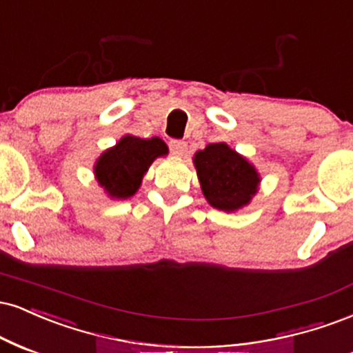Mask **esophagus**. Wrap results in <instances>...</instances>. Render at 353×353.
<instances>
[{
  "mask_svg": "<svg viewBox=\"0 0 353 353\" xmlns=\"http://www.w3.org/2000/svg\"><path fill=\"white\" fill-rule=\"evenodd\" d=\"M169 148H171V151L177 156H184L185 151H188V144L184 141H179V139H172V141L169 143Z\"/></svg>",
  "mask_w": 353,
  "mask_h": 353,
  "instance_id": "1",
  "label": "esophagus"
}]
</instances>
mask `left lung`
I'll return each mask as SVG.
<instances>
[{
  "mask_svg": "<svg viewBox=\"0 0 353 353\" xmlns=\"http://www.w3.org/2000/svg\"><path fill=\"white\" fill-rule=\"evenodd\" d=\"M194 165L205 201L214 209L236 212L252 202L261 176L243 154L227 143L207 144L194 154Z\"/></svg>",
  "mask_w": 353,
  "mask_h": 353,
  "instance_id": "left-lung-1",
  "label": "left lung"
}]
</instances>
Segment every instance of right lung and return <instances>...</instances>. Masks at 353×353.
Listing matches in <instances>:
<instances>
[{"label":"right lung","mask_w":353,"mask_h":353,"mask_svg":"<svg viewBox=\"0 0 353 353\" xmlns=\"http://www.w3.org/2000/svg\"><path fill=\"white\" fill-rule=\"evenodd\" d=\"M168 144L158 136L144 139L125 134L114 146L101 152L93 164V174L110 199L125 201L141 188L150 165L158 158L168 156Z\"/></svg>","instance_id":"obj_1"}]
</instances>
